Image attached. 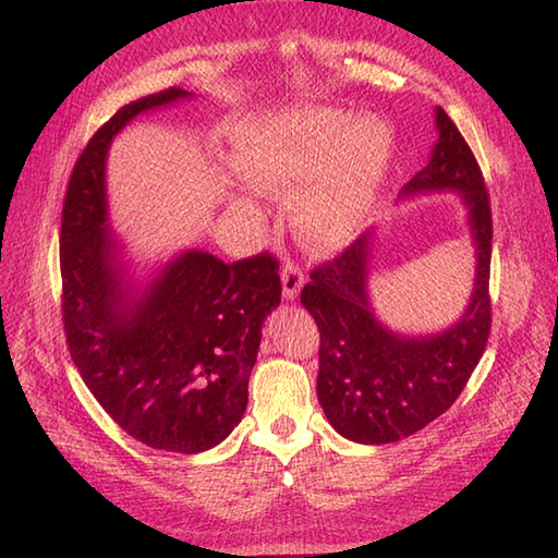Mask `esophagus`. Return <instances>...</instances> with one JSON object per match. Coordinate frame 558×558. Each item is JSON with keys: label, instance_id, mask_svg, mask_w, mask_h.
I'll return each mask as SVG.
<instances>
[{"label": "esophagus", "instance_id": "34e87169", "mask_svg": "<svg viewBox=\"0 0 558 558\" xmlns=\"http://www.w3.org/2000/svg\"><path fill=\"white\" fill-rule=\"evenodd\" d=\"M280 280H282V298L290 300V302L298 300L302 288H304V272H302V268L294 266V264L282 266Z\"/></svg>", "mask_w": 558, "mask_h": 558}]
</instances>
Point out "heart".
<instances>
[{
    "label": "heart",
    "instance_id": "1",
    "mask_svg": "<svg viewBox=\"0 0 558 558\" xmlns=\"http://www.w3.org/2000/svg\"><path fill=\"white\" fill-rule=\"evenodd\" d=\"M390 150L388 129L376 117L352 120L340 108H310L276 124L242 129L232 141L230 165L256 194L290 198L306 187L292 216L294 234L310 252L336 254L369 216ZM230 208L240 218L260 220L246 198H232Z\"/></svg>",
    "mask_w": 558,
    "mask_h": 558
}]
</instances>
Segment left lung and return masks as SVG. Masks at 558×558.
<instances>
[{
    "mask_svg": "<svg viewBox=\"0 0 558 558\" xmlns=\"http://www.w3.org/2000/svg\"><path fill=\"white\" fill-rule=\"evenodd\" d=\"M429 162L400 198L456 192L475 246V282L465 310L436 333H400L376 316L369 294L376 230L312 272L304 310L322 333L316 393L330 426L354 444L408 438L444 414L465 388L492 328V210L480 165L450 117L436 108Z\"/></svg>",
    "mask_w": 558,
    "mask_h": 558,
    "instance_id": "obj_1",
    "label": "left lung"
}]
</instances>
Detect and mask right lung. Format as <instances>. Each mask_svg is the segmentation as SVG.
<instances>
[{
	"instance_id": "add662e5",
	"label": "right lung",
	"mask_w": 558,
	"mask_h": 558,
	"mask_svg": "<svg viewBox=\"0 0 558 558\" xmlns=\"http://www.w3.org/2000/svg\"><path fill=\"white\" fill-rule=\"evenodd\" d=\"M194 98L170 88L129 102L71 172L59 260L71 360L105 412L136 441L204 453L242 422L260 328L280 304L278 260L225 264L184 248L138 276L112 232L108 153L136 117Z\"/></svg>"
}]
</instances>
